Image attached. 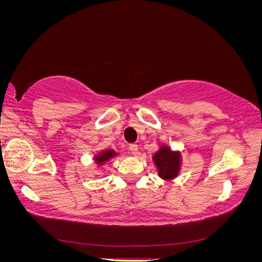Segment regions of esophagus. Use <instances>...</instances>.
<instances>
[{
	"mask_svg": "<svg viewBox=\"0 0 262 262\" xmlns=\"http://www.w3.org/2000/svg\"><path fill=\"white\" fill-rule=\"evenodd\" d=\"M129 149L132 155H137L138 154V145L137 144H131L129 146Z\"/></svg>",
	"mask_w": 262,
	"mask_h": 262,
	"instance_id": "esophagus-1",
	"label": "esophagus"
}]
</instances>
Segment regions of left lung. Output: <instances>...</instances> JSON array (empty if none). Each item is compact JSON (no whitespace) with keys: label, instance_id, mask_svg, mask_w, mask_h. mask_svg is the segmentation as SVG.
I'll return each mask as SVG.
<instances>
[{"label":"left lung","instance_id":"left-lung-1","mask_svg":"<svg viewBox=\"0 0 262 262\" xmlns=\"http://www.w3.org/2000/svg\"><path fill=\"white\" fill-rule=\"evenodd\" d=\"M158 177L165 181L176 179L182 167V153L178 149H171L167 143H161L152 156Z\"/></svg>","mask_w":262,"mask_h":262}]
</instances>
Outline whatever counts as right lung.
Masks as SVG:
<instances>
[{"instance_id": "add662e5", "label": "right lung", "mask_w": 262, "mask_h": 262, "mask_svg": "<svg viewBox=\"0 0 262 262\" xmlns=\"http://www.w3.org/2000/svg\"><path fill=\"white\" fill-rule=\"evenodd\" d=\"M118 155H119V153L116 152V150L113 148L99 150V152H97L93 156L94 164H95V166H96V168L99 170L106 163H108L110 160H113V158H115Z\"/></svg>"}]
</instances>
